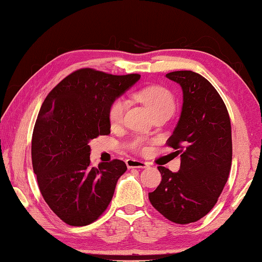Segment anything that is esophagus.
I'll return each mask as SVG.
<instances>
[{"label":"esophagus","instance_id":"1","mask_svg":"<svg viewBox=\"0 0 262 262\" xmlns=\"http://www.w3.org/2000/svg\"><path fill=\"white\" fill-rule=\"evenodd\" d=\"M127 168H148L149 167V163L145 162V161H141V160H136V159H127L125 161Z\"/></svg>","mask_w":262,"mask_h":262}]
</instances>
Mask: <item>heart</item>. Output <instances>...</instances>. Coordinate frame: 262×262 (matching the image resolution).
Returning <instances> with one entry per match:
<instances>
[{"label": "heart", "mask_w": 262, "mask_h": 262, "mask_svg": "<svg viewBox=\"0 0 262 262\" xmlns=\"http://www.w3.org/2000/svg\"><path fill=\"white\" fill-rule=\"evenodd\" d=\"M136 98L142 102L152 116L159 113L171 114L174 110V98L172 93L163 86L152 85L144 88L137 92ZM126 102L124 99H117L113 101L109 109V120L112 125L122 122Z\"/></svg>", "instance_id": "obj_1"}]
</instances>
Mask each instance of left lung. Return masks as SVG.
<instances>
[{
	"instance_id": "8db88e82",
	"label": "left lung",
	"mask_w": 262,
	"mask_h": 262,
	"mask_svg": "<svg viewBox=\"0 0 262 262\" xmlns=\"http://www.w3.org/2000/svg\"><path fill=\"white\" fill-rule=\"evenodd\" d=\"M165 76L183 93L179 121L167 141L181 164L178 172L158 167L162 180L149 200L170 221L187 225L209 213L226 186L232 161L231 123L225 102L202 75L176 71Z\"/></svg>"
}]
</instances>
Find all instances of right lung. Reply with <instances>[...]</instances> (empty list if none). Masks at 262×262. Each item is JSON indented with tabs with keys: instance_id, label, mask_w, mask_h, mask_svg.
Segmentation results:
<instances>
[{
	"instance_id": "1",
	"label": "right lung",
	"mask_w": 262,
	"mask_h": 262,
	"mask_svg": "<svg viewBox=\"0 0 262 262\" xmlns=\"http://www.w3.org/2000/svg\"><path fill=\"white\" fill-rule=\"evenodd\" d=\"M139 80V74L81 69L63 79L43 102L32 136V164L44 200L70 226L97 220L126 171L117 159L92 168L89 143L109 135L111 104Z\"/></svg>"
}]
</instances>
